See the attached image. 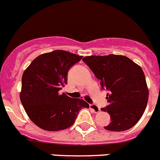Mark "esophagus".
<instances>
[{
  "mask_svg": "<svg viewBox=\"0 0 160 160\" xmlns=\"http://www.w3.org/2000/svg\"><path fill=\"white\" fill-rule=\"evenodd\" d=\"M89 107H90L92 110H93V111H94L95 113H98V112L100 111V108L95 104H91L90 105H89Z\"/></svg>",
  "mask_w": 160,
  "mask_h": 160,
  "instance_id": "1",
  "label": "esophagus"
}]
</instances>
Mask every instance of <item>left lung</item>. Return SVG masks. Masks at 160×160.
I'll use <instances>...</instances> for the list:
<instances>
[{
    "instance_id": "8db88e82",
    "label": "left lung",
    "mask_w": 160,
    "mask_h": 160,
    "mask_svg": "<svg viewBox=\"0 0 160 160\" xmlns=\"http://www.w3.org/2000/svg\"><path fill=\"white\" fill-rule=\"evenodd\" d=\"M82 61L100 80L102 89L108 91V105L102 111L111 115V121L104 128L121 132L133 127L142 117L149 95L141 68L119 55L86 56Z\"/></svg>"
}]
</instances>
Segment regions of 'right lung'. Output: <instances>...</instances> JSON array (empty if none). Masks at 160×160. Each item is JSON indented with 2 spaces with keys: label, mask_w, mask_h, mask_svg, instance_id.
Masks as SVG:
<instances>
[{
  "label": "right lung",
  "mask_w": 160,
  "mask_h": 160,
  "mask_svg": "<svg viewBox=\"0 0 160 160\" xmlns=\"http://www.w3.org/2000/svg\"><path fill=\"white\" fill-rule=\"evenodd\" d=\"M82 56L55 50L38 56L24 71L20 100L31 120L47 131H59L74 123L79 111L89 108L80 98L59 90L68 82L69 69Z\"/></svg>",
  "instance_id": "add662e5"
}]
</instances>
